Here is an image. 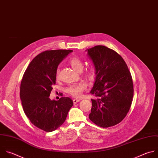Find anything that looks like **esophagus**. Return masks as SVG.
Wrapping results in <instances>:
<instances>
[{
    "label": "esophagus",
    "mask_w": 158,
    "mask_h": 158,
    "mask_svg": "<svg viewBox=\"0 0 158 158\" xmlns=\"http://www.w3.org/2000/svg\"><path fill=\"white\" fill-rule=\"evenodd\" d=\"M80 100H81L79 98H74V99H73V103H74V104H76L77 102H79Z\"/></svg>",
    "instance_id": "esophagus-1"
}]
</instances>
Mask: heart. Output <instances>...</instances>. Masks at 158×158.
<instances>
[{"label":"heart","instance_id":"heart-1","mask_svg":"<svg viewBox=\"0 0 158 158\" xmlns=\"http://www.w3.org/2000/svg\"><path fill=\"white\" fill-rule=\"evenodd\" d=\"M69 64L71 67L77 72H81L83 69L84 64L82 61L77 57H73L69 60ZM95 68L93 66H90L86 71V74L89 77H92L95 74ZM60 75V68H58L56 71V77L58 79ZM86 89V85L84 83L81 82L79 84H73L69 85L66 89V92L74 97H79L82 92Z\"/></svg>","mask_w":158,"mask_h":158}]
</instances>
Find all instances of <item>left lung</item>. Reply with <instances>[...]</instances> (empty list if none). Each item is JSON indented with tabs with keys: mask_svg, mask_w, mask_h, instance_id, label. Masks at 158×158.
I'll return each mask as SVG.
<instances>
[{
	"mask_svg": "<svg viewBox=\"0 0 158 158\" xmlns=\"http://www.w3.org/2000/svg\"><path fill=\"white\" fill-rule=\"evenodd\" d=\"M95 69V79L90 91V120L102 128L121 122L130 110L133 97L131 73L122 58L114 50L98 45L87 49Z\"/></svg>",
	"mask_w": 158,
	"mask_h": 158,
	"instance_id": "8db88e82",
	"label": "left lung"
}]
</instances>
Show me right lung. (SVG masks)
<instances>
[{"label": "right lung", "instance_id": "1", "mask_svg": "<svg viewBox=\"0 0 158 158\" xmlns=\"http://www.w3.org/2000/svg\"><path fill=\"white\" fill-rule=\"evenodd\" d=\"M71 52L56 49L41 52L29 64L21 81L20 97L23 111L32 124L46 132L59 128L73 106L69 97L59 100L49 98L56 84L58 66Z\"/></svg>", "mask_w": 158, "mask_h": 158}]
</instances>
